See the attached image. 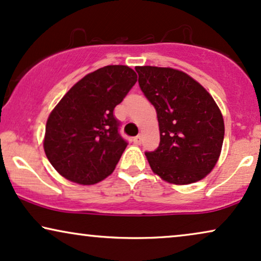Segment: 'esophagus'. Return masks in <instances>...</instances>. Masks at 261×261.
Returning a JSON list of instances; mask_svg holds the SVG:
<instances>
[{"mask_svg":"<svg viewBox=\"0 0 261 261\" xmlns=\"http://www.w3.org/2000/svg\"><path fill=\"white\" fill-rule=\"evenodd\" d=\"M133 141H134L135 144H141V142H142L141 135H137V136H135V137L133 138Z\"/></svg>","mask_w":261,"mask_h":261,"instance_id":"esophagus-1","label":"esophagus"}]
</instances>
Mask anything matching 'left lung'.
Masks as SVG:
<instances>
[{"instance_id": "obj_1", "label": "left lung", "mask_w": 261, "mask_h": 261, "mask_svg": "<svg viewBox=\"0 0 261 261\" xmlns=\"http://www.w3.org/2000/svg\"><path fill=\"white\" fill-rule=\"evenodd\" d=\"M138 84L156 111L160 144L146 156L154 173L173 184L202 179L218 161L224 120L195 79L170 67L137 66Z\"/></svg>"}]
</instances>
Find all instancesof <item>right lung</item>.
<instances>
[{
  "instance_id": "1",
  "label": "right lung",
  "mask_w": 261,
  "mask_h": 261,
  "mask_svg": "<svg viewBox=\"0 0 261 261\" xmlns=\"http://www.w3.org/2000/svg\"><path fill=\"white\" fill-rule=\"evenodd\" d=\"M137 82L133 68L110 65L75 83L45 125V155L66 179L90 186L113 172L127 142L113 111Z\"/></svg>"
}]
</instances>
